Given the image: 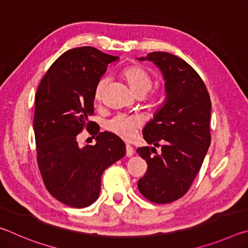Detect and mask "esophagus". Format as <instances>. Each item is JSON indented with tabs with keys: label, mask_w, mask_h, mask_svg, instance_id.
Masks as SVG:
<instances>
[{
	"label": "esophagus",
	"mask_w": 248,
	"mask_h": 248,
	"mask_svg": "<svg viewBox=\"0 0 248 248\" xmlns=\"http://www.w3.org/2000/svg\"><path fill=\"white\" fill-rule=\"evenodd\" d=\"M133 153H134V151H133L132 146L129 145V144L125 145V155H127L128 157H131L132 155H133Z\"/></svg>",
	"instance_id": "esophagus-1"
}]
</instances>
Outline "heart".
<instances>
[{
    "label": "heart",
    "mask_w": 248,
    "mask_h": 248,
    "mask_svg": "<svg viewBox=\"0 0 248 248\" xmlns=\"http://www.w3.org/2000/svg\"><path fill=\"white\" fill-rule=\"evenodd\" d=\"M123 77L128 83L130 89L136 95L146 94L153 85V79L151 75L146 72L141 66L132 65L123 71ZM108 85V78L104 77L99 79L95 87V98L102 99L104 92ZM138 127V120L133 117L118 115L114 118L107 121L106 128L115 133L116 136L120 137L124 140H131L136 136Z\"/></svg>",
    "instance_id": "obj_1"
}]
</instances>
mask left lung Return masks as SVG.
Segmentation results:
<instances>
[{
	"instance_id": "8db88e82",
	"label": "left lung",
	"mask_w": 248,
	"mask_h": 248,
	"mask_svg": "<svg viewBox=\"0 0 248 248\" xmlns=\"http://www.w3.org/2000/svg\"><path fill=\"white\" fill-rule=\"evenodd\" d=\"M140 61H151L165 79L166 98L154 118L146 124L143 138L149 144L138 154L148 164L138 182L142 196L155 203H170L189 190L211 143V100L202 78L177 56L155 51Z\"/></svg>"
}]
</instances>
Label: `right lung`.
Wrapping results in <instances>:
<instances>
[{"instance_id":"add662e5","label":"right lung","mask_w":248,"mask_h":248,"mask_svg":"<svg viewBox=\"0 0 248 248\" xmlns=\"http://www.w3.org/2000/svg\"><path fill=\"white\" fill-rule=\"evenodd\" d=\"M118 57L94 47L61 54L41 79L35 96L37 163L45 186L54 198L72 208L89 207L98 198L104 170L125 155L116 134L99 132L93 121L96 84ZM84 127L97 134L96 144L79 148Z\"/></svg>"}]
</instances>
